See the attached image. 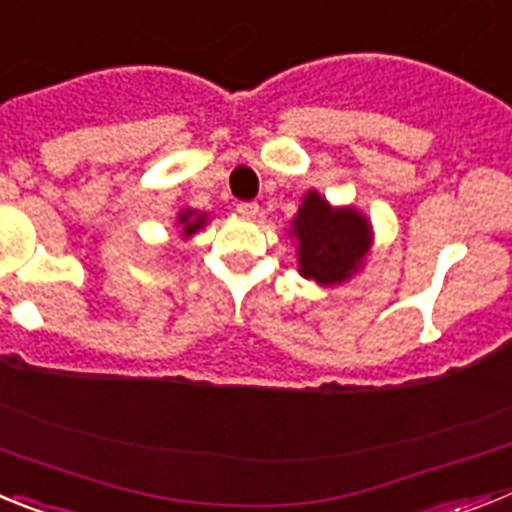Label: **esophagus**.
Here are the masks:
<instances>
[{
    "label": "esophagus",
    "instance_id": "1",
    "mask_svg": "<svg viewBox=\"0 0 512 512\" xmlns=\"http://www.w3.org/2000/svg\"><path fill=\"white\" fill-rule=\"evenodd\" d=\"M238 215L246 217V220H253V217L259 215V205H256V202H241V205H238Z\"/></svg>",
    "mask_w": 512,
    "mask_h": 512
}]
</instances>
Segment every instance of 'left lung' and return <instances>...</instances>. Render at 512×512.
Listing matches in <instances>:
<instances>
[{
    "label": "left lung",
    "instance_id": "obj_1",
    "mask_svg": "<svg viewBox=\"0 0 512 512\" xmlns=\"http://www.w3.org/2000/svg\"><path fill=\"white\" fill-rule=\"evenodd\" d=\"M287 233L297 241L300 274L320 287H338L359 274L374 243L372 223L364 212L354 205H330L318 189L302 197Z\"/></svg>",
    "mask_w": 512,
    "mask_h": 512
}]
</instances>
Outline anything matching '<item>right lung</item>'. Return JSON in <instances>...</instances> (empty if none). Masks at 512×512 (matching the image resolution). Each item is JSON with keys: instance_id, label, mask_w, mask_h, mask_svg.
Listing matches in <instances>:
<instances>
[{"instance_id": "obj_1", "label": "right lung", "mask_w": 512, "mask_h": 512, "mask_svg": "<svg viewBox=\"0 0 512 512\" xmlns=\"http://www.w3.org/2000/svg\"><path fill=\"white\" fill-rule=\"evenodd\" d=\"M207 223H210V215L200 210H192V207H184V210L176 215V228H179V235H182V238H192V235L200 233Z\"/></svg>"}]
</instances>
